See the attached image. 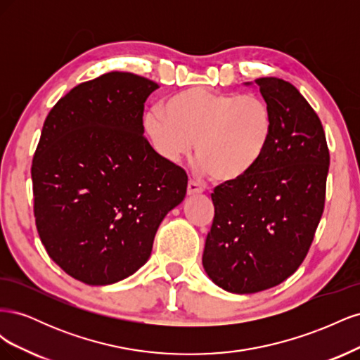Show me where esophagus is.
<instances>
[{
  "label": "esophagus",
  "mask_w": 360,
  "mask_h": 360,
  "mask_svg": "<svg viewBox=\"0 0 360 360\" xmlns=\"http://www.w3.org/2000/svg\"><path fill=\"white\" fill-rule=\"evenodd\" d=\"M202 191H204L202 184H200L198 181L195 180L188 181V195H197V193H201Z\"/></svg>",
  "instance_id": "obj_1"
}]
</instances>
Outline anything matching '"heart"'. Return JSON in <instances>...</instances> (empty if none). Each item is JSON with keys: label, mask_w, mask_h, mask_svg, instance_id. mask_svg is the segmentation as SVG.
Masks as SVG:
<instances>
[{"label": "heart", "mask_w": 360, "mask_h": 360, "mask_svg": "<svg viewBox=\"0 0 360 360\" xmlns=\"http://www.w3.org/2000/svg\"><path fill=\"white\" fill-rule=\"evenodd\" d=\"M146 134L156 153L179 162L191 153L200 167L222 183L249 176L274 136V114L257 96H238L192 86L171 96L144 117Z\"/></svg>", "instance_id": "b5f03b06"}]
</instances>
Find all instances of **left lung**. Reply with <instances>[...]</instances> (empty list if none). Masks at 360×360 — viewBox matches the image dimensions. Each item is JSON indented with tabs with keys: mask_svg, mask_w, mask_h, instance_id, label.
<instances>
[{
	"mask_svg": "<svg viewBox=\"0 0 360 360\" xmlns=\"http://www.w3.org/2000/svg\"><path fill=\"white\" fill-rule=\"evenodd\" d=\"M255 82L274 114V136L249 176L214 188L202 254L205 274L236 294L275 287L303 263L324 210L330 162L320 118L296 86L279 78Z\"/></svg>",
	"mask_w": 360,
	"mask_h": 360,
	"instance_id": "8db88e82",
	"label": "left lung"
}]
</instances>
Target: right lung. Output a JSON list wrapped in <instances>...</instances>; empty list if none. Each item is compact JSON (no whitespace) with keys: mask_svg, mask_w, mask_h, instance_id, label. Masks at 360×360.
I'll use <instances>...</instances> for the list:
<instances>
[{"mask_svg":"<svg viewBox=\"0 0 360 360\" xmlns=\"http://www.w3.org/2000/svg\"><path fill=\"white\" fill-rule=\"evenodd\" d=\"M159 85L110 72L53 105L31 165L34 217L48 255L89 285L146 264L163 217L186 195V171L144 136L147 97Z\"/></svg>","mask_w":360,"mask_h":360,"instance_id":"obj_1","label":"right lung"}]
</instances>
